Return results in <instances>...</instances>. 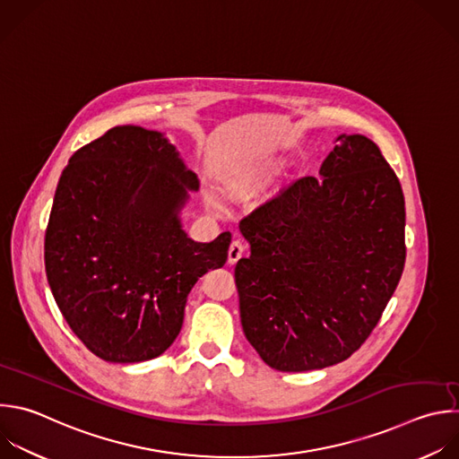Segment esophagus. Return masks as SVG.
I'll return each mask as SVG.
<instances>
[{
	"label": "esophagus",
	"mask_w": 459,
	"mask_h": 459,
	"mask_svg": "<svg viewBox=\"0 0 459 459\" xmlns=\"http://www.w3.org/2000/svg\"><path fill=\"white\" fill-rule=\"evenodd\" d=\"M243 252H245L243 243H241L239 239H234V241L230 243V247H229V263H230V264L238 263L239 257L243 255Z\"/></svg>",
	"instance_id": "esophagus-1"
}]
</instances>
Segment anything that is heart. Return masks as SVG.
I'll list each match as a JSON object with an SVG mask.
<instances>
[{
	"label": "heart",
	"instance_id": "obj_1",
	"mask_svg": "<svg viewBox=\"0 0 459 459\" xmlns=\"http://www.w3.org/2000/svg\"><path fill=\"white\" fill-rule=\"evenodd\" d=\"M257 182H259V178H257V177H254V178L230 180V182H227V184L223 186V189H225V193H227V195H230V196H243V195L250 193V191L257 186ZM207 202H209L212 207H216V200H214L212 196H209V198H207Z\"/></svg>",
	"mask_w": 459,
	"mask_h": 459
}]
</instances>
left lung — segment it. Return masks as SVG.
I'll use <instances>...</instances> for the list:
<instances>
[{"label": "left lung", "instance_id": "left-lung-1", "mask_svg": "<svg viewBox=\"0 0 459 459\" xmlns=\"http://www.w3.org/2000/svg\"><path fill=\"white\" fill-rule=\"evenodd\" d=\"M239 223L234 277L247 341L277 371L350 359L382 317L405 263L402 186L378 145L339 134L319 169Z\"/></svg>", "mask_w": 459, "mask_h": 459}]
</instances>
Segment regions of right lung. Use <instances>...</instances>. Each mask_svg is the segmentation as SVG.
Wrapping results in <instances>:
<instances>
[{
	"label": "right lung",
	"instance_id": "right-lung-1",
	"mask_svg": "<svg viewBox=\"0 0 459 459\" xmlns=\"http://www.w3.org/2000/svg\"><path fill=\"white\" fill-rule=\"evenodd\" d=\"M200 180L160 131L117 126L65 168L45 236L57 307L99 359L162 355L184 325L191 288L229 255L230 232L198 243L180 212Z\"/></svg>",
	"mask_w": 459,
	"mask_h": 459
}]
</instances>
